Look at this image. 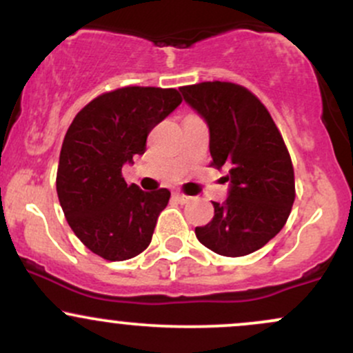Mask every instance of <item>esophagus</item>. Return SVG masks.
<instances>
[{
  "mask_svg": "<svg viewBox=\"0 0 353 353\" xmlns=\"http://www.w3.org/2000/svg\"><path fill=\"white\" fill-rule=\"evenodd\" d=\"M172 199L176 202H179V204H188V202L192 201V197L185 196V194H182V192H174Z\"/></svg>",
  "mask_w": 353,
  "mask_h": 353,
  "instance_id": "34e87169",
  "label": "esophagus"
}]
</instances>
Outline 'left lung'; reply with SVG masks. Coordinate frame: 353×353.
Returning a JSON list of instances; mask_svg holds the SVG:
<instances>
[{
  "instance_id": "left-lung-1",
  "label": "left lung",
  "mask_w": 353,
  "mask_h": 353,
  "mask_svg": "<svg viewBox=\"0 0 353 353\" xmlns=\"http://www.w3.org/2000/svg\"><path fill=\"white\" fill-rule=\"evenodd\" d=\"M205 121L212 165L224 169L228 199L214 204V217L196 228L202 245L225 257H242L281 232L295 199L294 168L277 125L249 89L232 83L179 88Z\"/></svg>"
}]
</instances>
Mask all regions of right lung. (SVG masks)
<instances>
[{
	"label": "right lung",
	"mask_w": 353,
	"mask_h": 353,
	"mask_svg": "<svg viewBox=\"0 0 353 353\" xmlns=\"http://www.w3.org/2000/svg\"><path fill=\"white\" fill-rule=\"evenodd\" d=\"M181 103L176 89L121 88L81 109L64 136L56 176L59 204L72 232L106 261L132 259L151 244L171 192L128 185L121 171L144 154L149 132Z\"/></svg>",
	"instance_id": "obj_1"
}]
</instances>
